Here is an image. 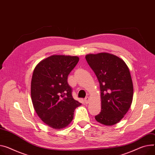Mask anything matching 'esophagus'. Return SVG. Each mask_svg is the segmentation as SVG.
Masks as SVG:
<instances>
[{"mask_svg": "<svg viewBox=\"0 0 155 155\" xmlns=\"http://www.w3.org/2000/svg\"><path fill=\"white\" fill-rule=\"evenodd\" d=\"M84 101H85V103H86V104H88V103H89V97H86V98L84 99Z\"/></svg>", "mask_w": 155, "mask_h": 155, "instance_id": "1", "label": "esophagus"}]
</instances>
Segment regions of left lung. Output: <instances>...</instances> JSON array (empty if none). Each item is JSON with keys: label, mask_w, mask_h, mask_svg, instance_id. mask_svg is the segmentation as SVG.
<instances>
[{"label": "left lung", "mask_w": 155, "mask_h": 155, "mask_svg": "<svg viewBox=\"0 0 155 155\" xmlns=\"http://www.w3.org/2000/svg\"><path fill=\"white\" fill-rule=\"evenodd\" d=\"M86 59L100 84L101 112L95 118L104 125H114L132 103L134 86L128 67L122 59L108 53L87 54Z\"/></svg>", "instance_id": "1"}]
</instances>
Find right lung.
Wrapping results in <instances>:
<instances>
[{
    "instance_id": "add662e5",
    "label": "right lung",
    "mask_w": 155,
    "mask_h": 155,
    "mask_svg": "<svg viewBox=\"0 0 155 155\" xmlns=\"http://www.w3.org/2000/svg\"><path fill=\"white\" fill-rule=\"evenodd\" d=\"M79 60L78 56L53 54L35 66L31 81L34 109L50 127L61 130L73 120L74 112L81 105L73 99L68 76Z\"/></svg>"
}]
</instances>
